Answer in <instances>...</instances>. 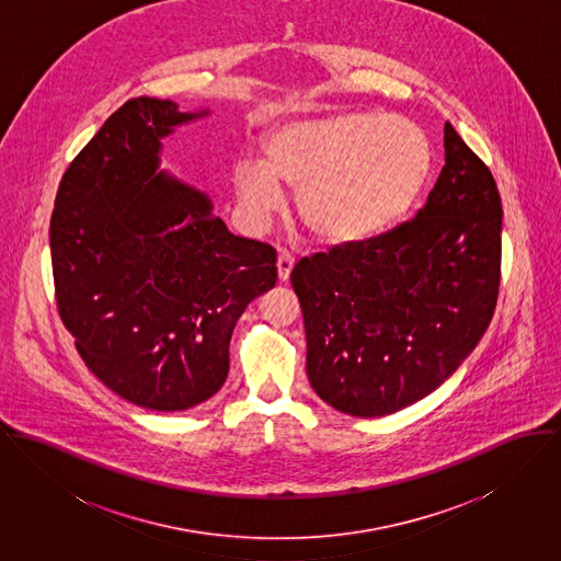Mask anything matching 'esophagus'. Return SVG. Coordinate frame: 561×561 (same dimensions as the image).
Instances as JSON below:
<instances>
[{
	"instance_id": "34e87169",
	"label": "esophagus",
	"mask_w": 561,
	"mask_h": 561,
	"mask_svg": "<svg viewBox=\"0 0 561 561\" xmlns=\"http://www.w3.org/2000/svg\"><path fill=\"white\" fill-rule=\"evenodd\" d=\"M293 266H295V257L288 251H279V255H277V277H279V282H288Z\"/></svg>"
}]
</instances>
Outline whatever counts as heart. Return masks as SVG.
Listing matches in <instances>:
<instances>
[{
  "label": "heart",
  "mask_w": 561,
  "mask_h": 561,
  "mask_svg": "<svg viewBox=\"0 0 561 561\" xmlns=\"http://www.w3.org/2000/svg\"><path fill=\"white\" fill-rule=\"evenodd\" d=\"M433 150L426 133L400 116L344 112L290 121L264 139V161L232 170L239 204L266 221L297 191V213L311 237L353 245L396 226L428 181Z\"/></svg>",
  "instance_id": "obj_1"
}]
</instances>
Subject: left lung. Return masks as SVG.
<instances>
[{
    "instance_id": "obj_1",
    "label": "left lung",
    "mask_w": 561,
    "mask_h": 561,
    "mask_svg": "<svg viewBox=\"0 0 561 561\" xmlns=\"http://www.w3.org/2000/svg\"><path fill=\"white\" fill-rule=\"evenodd\" d=\"M443 170L387 234L295 264L311 389L353 417L396 413L443 385L497 306L501 197L491 170L443 126Z\"/></svg>"
}]
</instances>
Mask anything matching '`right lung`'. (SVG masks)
<instances>
[{
    "instance_id": "right-lung-1",
    "label": "right lung",
    "mask_w": 561,
    "mask_h": 561,
    "mask_svg": "<svg viewBox=\"0 0 561 561\" xmlns=\"http://www.w3.org/2000/svg\"><path fill=\"white\" fill-rule=\"evenodd\" d=\"M208 116L126 101L66 170L51 215L64 327L90 373L150 411L221 389L237 320L277 282L273 248L234 237L208 193L161 170L163 139Z\"/></svg>"
}]
</instances>
